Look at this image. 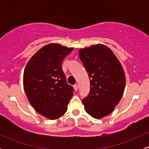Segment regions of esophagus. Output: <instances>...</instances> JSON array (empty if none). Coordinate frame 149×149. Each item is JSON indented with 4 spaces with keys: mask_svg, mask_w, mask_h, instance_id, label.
<instances>
[{
    "mask_svg": "<svg viewBox=\"0 0 149 149\" xmlns=\"http://www.w3.org/2000/svg\"><path fill=\"white\" fill-rule=\"evenodd\" d=\"M73 88H74V89L76 90V91H77L78 88H79V86H78V84H75V85H73Z\"/></svg>",
    "mask_w": 149,
    "mask_h": 149,
    "instance_id": "esophagus-1",
    "label": "esophagus"
}]
</instances>
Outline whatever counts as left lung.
Instances as JSON below:
<instances>
[{
    "instance_id": "1",
    "label": "left lung",
    "mask_w": 149,
    "mask_h": 149,
    "mask_svg": "<svg viewBox=\"0 0 149 149\" xmlns=\"http://www.w3.org/2000/svg\"><path fill=\"white\" fill-rule=\"evenodd\" d=\"M79 52L90 81V92L83 100L84 108L92 118L101 119L112 113L120 101L125 87L124 70L104 45H93Z\"/></svg>"
}]
</instances>
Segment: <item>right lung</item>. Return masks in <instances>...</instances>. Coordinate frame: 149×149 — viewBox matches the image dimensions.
I'll use <instances>...</instances> for the list:
<instances>
[{"mask_svg": "<svg viewBox=\"0 0 149 149\" xmlns=\"http://www.w3.org/2000/svg\"><path fill=\"white\" fill-rule=\"evenodd\" d=\"M73 47L51 43L39 49L28 61L23 84L29 102L38 113L56 120L65 113L73 94L62 70L64 58Z\"/></svg>", "mask_w": 149, "mask_h": 149, "instance_id": "add662e5", "label": "right lung"}]
</instances>
